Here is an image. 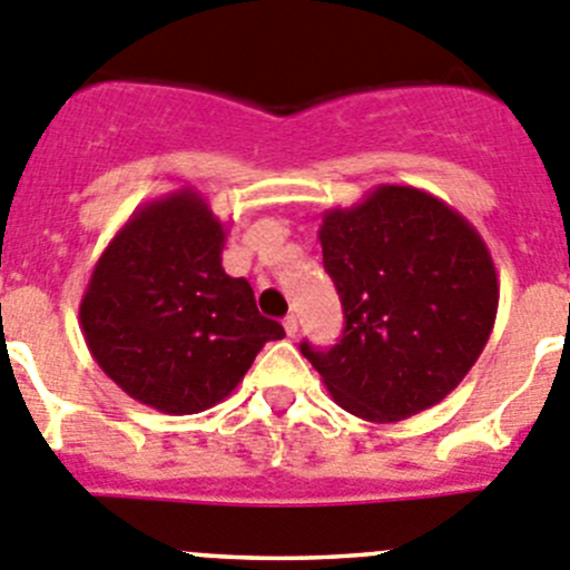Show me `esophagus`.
<instances>
[{"label":"esophagus","instance_id":"obj_1","mask_svg":"<svg viewBox=\"0 0 570 570\" xmlns=\"http://www.w3.org/2000/svg\"><path fill=\"white\" fill-rule=\"evenodd\" d=\"M284 331H286V336H295L297 334V317H295V314L284 317Z\"/></svg>","mask_w":570,"mask_h":570}]
</instances>
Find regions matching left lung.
Returning a JSON list of instances; mask_svg holds the SVG:
<instances>
[{"label":"left lung","mask_w":570,"mask_h":570,"mask_svg":"<svg viewBox=\"0 0 570 570\" xmlns=\"http://www.w3.org/2000/svg\"><path fill=\"white\" fill-rule=\"evenodd\" d=\"M345 308L331 351L301 353L336 406L370 423L432 409L482 356L499 312V275L479 230L414 186L381 184L317 230Z\"/></svg>","instance_id":"1"}]
</instances>
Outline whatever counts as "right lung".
<instances>
[{"mask_svg":"<svg viewBox=\"0 0 570 570\" xmlns=\"http://www.w3.org/2000/svg\"><path fill=\"white\" fill-rule=\"evenodd\" d=\"M225 236L200 191L178 189L136 208L94 264L80 328L132 401L164 414L212 409L264 342L284 336L258 314L250 284L223 269Z\"/></svg>","mask_w":570,"mask_h":570,"instance_id":"right-lung-1","label":"right lung"}]
</instances>
